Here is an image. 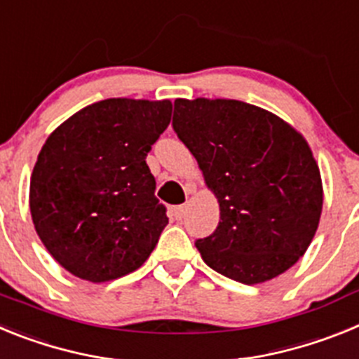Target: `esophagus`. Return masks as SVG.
I'll return each instance as SVG.
<instances>
[{"mask_svg":"<svg viewBox=\"0 0 359 359\" xmlns=\"http://www.w3.org/2000/svg\"><path fill=\"white\" fill-rule=\"evenodd\" d=\"M187 214V205H177V207L172 208V215L176 221H182Z\"/></svg>","mask_w":359,"mask_h":359,"instance_id":"1","label":"esophagus"}]
</instances>
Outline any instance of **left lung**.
Masks as SVG:
<instances>
[{"mask_svg": "<svg viewBox=\"0 0 359 359\" xmlns=\"http://www.w3.org/2000/svg\"><path fill=\"white\" fill-rule=\"evenodd\" d=\"M172 126L219 203V226L196 243L203 261L248 286L290 269L309 248L323 207L302 133L231 98H176Z\"/></svg>", "mask_w": 359, "mask_h": 359, "instance_id": "8db88e82", "label": "left lung"}]
</instances>
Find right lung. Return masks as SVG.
I'll return each instance as SVG.
<instances>
[{
    "label": "right lung",
    "mask_w": 359,
    "mask_h": 359,
    "mask_svg": "<svg viewBox=\"0 0 359 359\" xmlns=\"http://www.w3.org/2000/svg\"><path fill=\"white\" fill-rule=\"evenodd\" d=\"M170 100L106 98L46 138L30 177V214L44 248L88 282L133 273L169 223L145 163Z\"/></svg>",
    "instance_id": "add662e5"
}]
</instances>
